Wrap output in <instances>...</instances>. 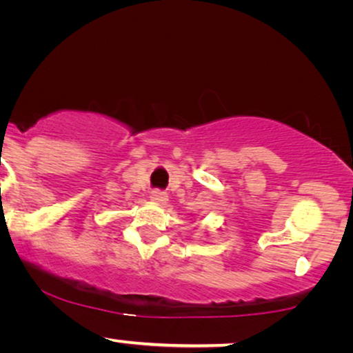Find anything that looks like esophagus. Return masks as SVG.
I'll list each match as a JSON object with an SVG mask.
<instances>
[{
	"mask_svg": "<svg viewBox=\"0 0 353 353\" xmlns=\"http://www.w3.org/2000/svg\"><path fill=\"white\" fill-rule=\"evenodd\" d=\"M151 201L156 202V204H165V202L168 201V196L161 190H154L151 192Z\"/></svg>",
	"mask_w": 353,
	"mask_h": 353,
	"instance_id": "obj_1",
	"label": "esophagus"
}]
</instances>
